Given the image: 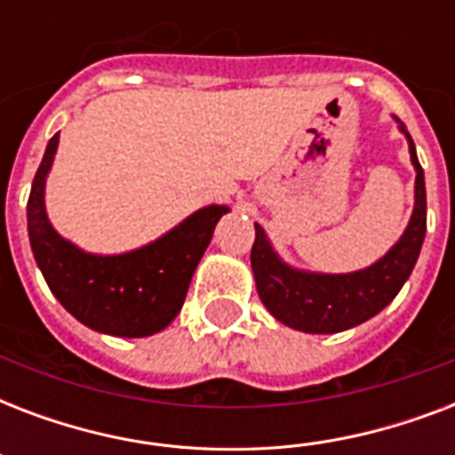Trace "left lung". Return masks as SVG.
<instances>
[{"label": "left lung", "mask_w": 455, "mask_h": 455, "mask_svg": "<svg viewBox=\"0 0 455 455\" xmlns=\"http://www.w3.org/2000/svg\"><path fill=\"white\" fill-rule=\"evenodd\" d=\"M402 132L409 137V132ZM411 160L416 167V207L403 231L402 241L382 257L380 262L354 274H307L295 271L278 259L271 250L267 234L255 224V245L250 264L255 274L257 292L264 307L295 331L339 332L363 323L382 311L416 267L427 228V200H425V174L418 163L416 146L409 137Z\"/></svg>", "instance_id": "1"}]
</instances>
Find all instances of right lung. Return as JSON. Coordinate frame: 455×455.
<instances>
[{
  "label": "right lung",
  "mask_w": 455,
  "mask_h": 455,
  "mask_svg": "<svg viewBox=\"0 0 455 455\" xmlns=\"http://www.w3.org/2000/svg\"><path fill=\"white\" fill-rule=\"evenodd\" d=\"M56 146L59 134L49 139L28 198L32 255L46 285L92 331L117 338H146L163 331L181 309L193 271L228 207H203L170 234L127 255H89L63 241L46 220L44 181Z\"/></svg>",
  "instance_id": "add662e5"
}]
</instances>
